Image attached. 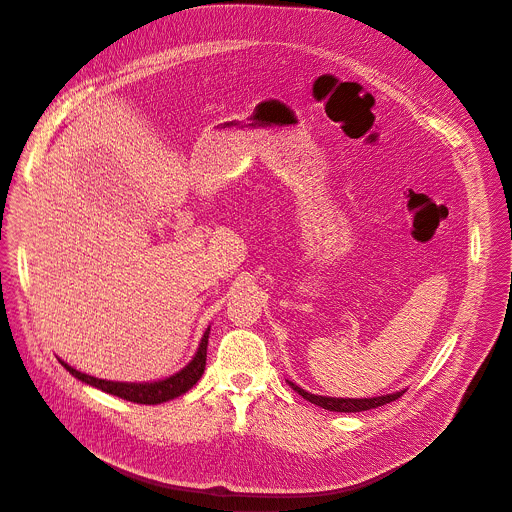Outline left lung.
<instances>
[{
	"instance_id": "left-lung-1",
	"label": "left lung",
	"mask_w": 512,
	"mask_h": 512,
	"mask_svg": "<svg viewBox=\"0 0 512 512\" xmlns=\"http://www.w3.org/2000/svg\"><path fill=\"white\" fill-rule=\"evenodd\" d=\"M288 384L292 386L294 392H298L302 398H306L308 402L324 408V410H333V412H361V410H371V408H378L384 406L392 400H398L404 390L394 392V394H384V396H376V398H331V396H316L310 394L306 390H302L300 386H296L294 382L288 380Z\"/></svg>"
}]
</instances>
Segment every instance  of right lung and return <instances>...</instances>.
<instances>
[{"label": "right lung", "instance_id": "obj_1", "mask_svg": "<svg viewBox=\"0 0 512 512\" xmlns=\"http://www.w3.org/2000/svg\"><path fill=\"white\" fill-rule=\"evenodd\" d=\"M208 335H210V327L206 329L200 347L196 351V355L192 357V361L185 365L183 369H179L177 374L165 378V380H157V382H143V384H136V382H110V380H100L94 376H87L77 371L75 367H71L69 363H65L63 359L61 365L69 371L71 376H75L77 380H81L83 384L94 386L106 394L136 402V404H161L167 400H173L181 394L188 392L190 388L196 386V382L202 378L204 369H206V349H208Z\"/></svg>", "mask_w": 512, "mask_h": 512}]
</instances>
